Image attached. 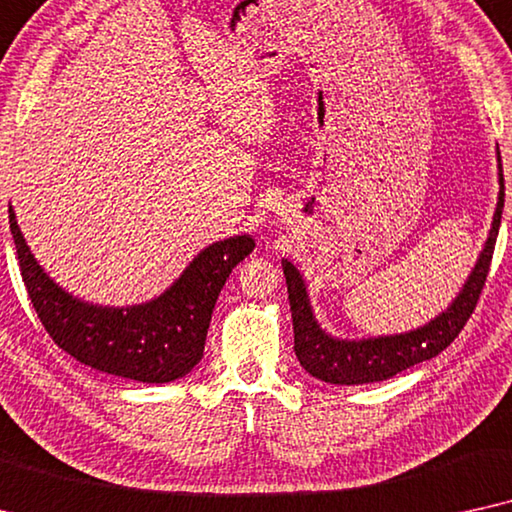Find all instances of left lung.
<instances>
[{"label":"left lung","mask_w":512,"mask_h":512,"mask_svg":"<svg viewBox=\"0 0 512 512\" xmlns=\"http://www.w3.org/2000/svg\"><path fill=\"white\" fill-rule=\"evenodd\" d=\"M501 168V154H499ZM501 192L499 203H496V213L489 231L487 245L482 250L478 264H475L473 274L468 276L466 285L454 299L452 306L431 323L419 327L414 332L393 337H377L363 339V342H342V339H332L320 330L316 318H313L309 297L299 271L292 267L288 260H283V274L288 283V299L292 311V327H295V353L299 363L309 374L327 381V384H372V381L391 379L393 374L407 370V367L424 363L445 351L449 344L459 337L463 325L473 316L482 288L487 283L489 264H492L496 236L501 227L503 199H506V185H503V170L499 173Z\"/></svg>","instance_id":"1"}]
</instances>
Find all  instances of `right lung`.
Masks as SVG:
<instances>
[{
    "label": "right lung",
    "instance_id": "add662e5",
    "mask_svg": "<svg viewBox=\"0 0 512 512\" xmlns=\"http://www.w3.org/2000/svg\"><path fill=\"white\" fill-rule=\"evenodd\" d=\"M9 224L27 295L53 342L93 370L145 384H168L199 363L217 295L231 269L255 248L250 236L213 243L161 297L107 309L58 288L34 262L11 208Z\"/></svg>",
    "mask_w": 512,
    "mask_h": 512
}]
</instances>
